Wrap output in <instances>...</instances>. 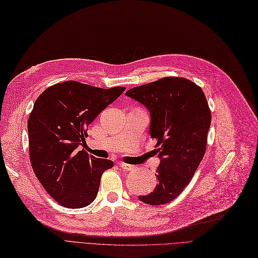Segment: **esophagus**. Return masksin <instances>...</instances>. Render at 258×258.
Wrapping results in <instances>:
<instances>
[{
    "instance_id": "obj_1",
    "label": "esophagus",
    "mask_w": 258,
    "mask_h": 258,
    "mask_svg": "<svg viewBox=\"0 0 258 258\" xmlns=\"http://www.w3.org/2000/svg\"><path fill=\"white\" fill-rule=\"evenodd\" d=\"M119 166H120L123 170H125V171H132V170H134V169H135V167H134V166L127 165V164H123V163H120V164H119Z\"/></svg>"
}]
</instances>
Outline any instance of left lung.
<instances>
[{"label":"left lung","mask_w":258,"mask_h":258,"mask_svg":"<svg viewBox=\"0 0 258 258\" xmlns=\"http://www.w3.org/2000/svg\"><path fill=\"white\" fill-rule=\"evenodd\" d=\"M150 112V136L160 159L153 192L139 196L149 205L167 204L191 180L205 154L212 114L203 90L183 78L160 79L125 92Z\"/></svg>","instance_id":"left-lung-1"}]
</instances>
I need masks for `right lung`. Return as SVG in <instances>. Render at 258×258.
Masks as SVG:
<instances>
[{"label": "right lung", "instance_id": "1", "mask_svg": "<svg viewBox=\"0 0 258 258\" xmlns=\"http://www.w3.org/2000/svg\"><path fill=\"white\" fill-rule=\"evenodd\" d=\"M124 90L68 81L51 86L36 100L27 123L31 164L46 192L60 205L82 208L97 197L101 176L113 163L80 148L89 124Z\"/></svg>", "mask_w": 258, "mask_h": 258}]
</instances>
